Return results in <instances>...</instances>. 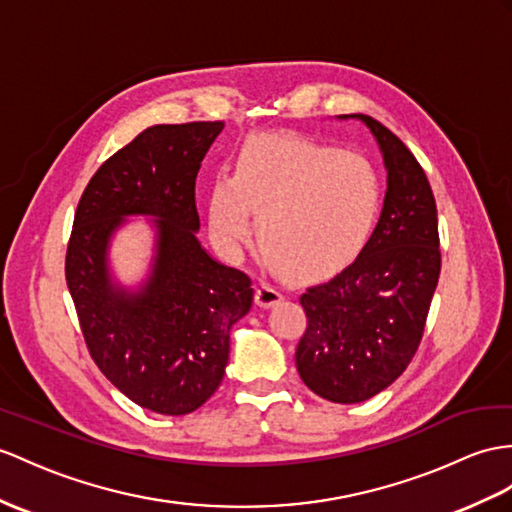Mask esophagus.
<instances>
[{"label":"esophagus","instance_id":"esophagus-1","mask_svg":"<svg viewBox=\"0 0 512 512\" xmlns=\"http://www.w3.org/2000/svg\"><path fill=\"white\" fill-rule=\"evenodd\" d=\"M284 299V293L278 289L276 284H269V282H260V286L256 289V304L260 308H271L280 304Z\"/></svg>","mask_w":512,"mask_h":512}]
</instances>
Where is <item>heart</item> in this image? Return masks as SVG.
Here are the masks:
<instances>
[{
    "mask_svg": "<svg viewBox=\"0 0 512 512\" xmlns=\"http://www.w3.org/2000/svg\"><path fill=\"white\" fill-rule=\"evenodd\" d=\"M380 186L369 162L295 134L247 141L234 176H217L208 193V234L236 254L252 232L295 276H321L347 263L376 223Z\"/></svg>",
    "mask_w": 512,
    "mask_h": 512,
    "instance_id": "b5f03b06",
    "label": "heart"
}]
</instances>
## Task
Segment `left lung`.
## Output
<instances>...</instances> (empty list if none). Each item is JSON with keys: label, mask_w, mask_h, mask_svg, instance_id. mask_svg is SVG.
Returning a JSON list of instances; mask_svg holds the SVG:
<instances>
[{"label": "left lung", "mask_w": 512, "mask_h": 512, "mask_svg": "<svg viewBox=\"0 0 512 512\" xmlns=\"http://www.w3.org/2000/svg\"><path fill=\"white\" fill-rule=\"evenodd\" d=\"M382 154L386 193L380 219L354 263L299 297L308 328L295 365L310 391L358 404L402 376L413 360L441 273L439 221L430 182L410 149L367 115Z\"/></svg>", "instance_id": "left-lung-1"}]
</instances>
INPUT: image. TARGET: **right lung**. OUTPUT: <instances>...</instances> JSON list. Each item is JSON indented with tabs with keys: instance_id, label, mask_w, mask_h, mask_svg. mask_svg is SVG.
<instances>
[{
	"instance_id": "obj_1",
	"label": "right lung",
	"mask_w": 512,
	"mask_h": 512,
	"mask_svg": "<svg viewBox=\"0 0 512 512\" xmlns=\"http://www.w3.org/2000/svg\"><path fill=\"white\" fill-rule=\"evenodd\" d=\"M221 130L223 121L143 130L91 178L67 247V286L95 365L160 415H189L219 389L230 330L254 302L252 280L197 239L195 178ZM132 216L150 219L155 245L146 276L123 285L109 249Z\"/></svg>"
}]
</instances>
